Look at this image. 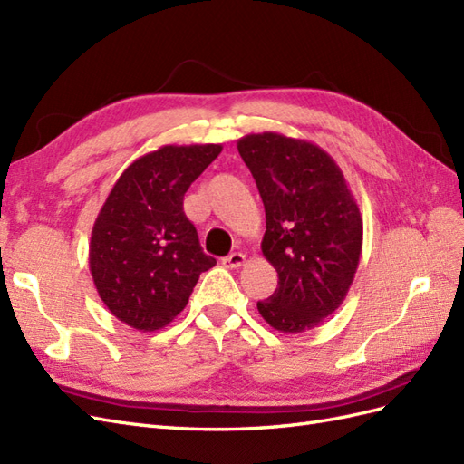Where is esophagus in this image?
Masks as SVG:
<instances>
[{"label":"esophagus","mask_w":464,"mask_h":464,"mask_svg":"<svg viewBox=\"0 0 464 464\" xmlns=\"http://www.w3.org/2000/svg\"><path fill=\"white\" fill-rule=\"evenodd\" d=\"M222 263H224V267H228V269H237V267H242L244 263H246V256L244 254H240V252H234V254H230V256H227L222 259Z\"/></svg>","instance_id":"obj_1"}]
</instances>
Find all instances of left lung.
Instances as JSON below:
<instances>
[{
	"label": "left lung",
	"instance_id": "obj_1",
	"mask_svg": "<svg viewBox=\"0 0 464 464\" xmlns=\"http://www.w3.org/2000/svg\"><path fill=\"white\" fill-rule=\"evenodd\" d=\"M266 207L261 252L279 275L275 293L257 303L271 328L298 334L340 308L362 247L355 197L334 158L308 140L279 132L237 140Z\"/></svg>",
	"mask_w": 464,
	"mask_h": 464
}]
</instances>
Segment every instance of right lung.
Instances as JSON below:
<instances>
[{
    "mask_svg": "<svg viewBox=\"0 0 464 464\" xmlns=\"http://www.w3.org/2000/svg\"><path fill=\"white\" fill-rule=\"evenodd\" d=\"M220 144L161 146L121 173L95 218L90 271L111 314L134 330L164 328L198 275L217 266L183 212V195Z\"/></svg>",
    "mask_w": 464,
    "mask_h": 464,
    "instance_id": "add662e5",
    "label": "right lung"
}]
</instances>
